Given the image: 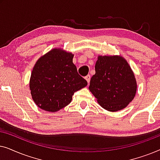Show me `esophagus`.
Listing matches in <instances>:
<instances>
[{
	"instance_id": "1",
	"label": "esophagus",
	"mask_w": 160,
	"mask_h": 160,
	"mask_svg": "<svg viewBox=\"0 0 160 160\" xmlns=\"http://www.w3.org/2000/svg\"><path fill=\"white\" fill-rule=\"evenodd\" d=\"M84 78H85V79L87 80V82H88V84H89V82H90V76H89V75H87V76H85Z\"/></svg>"
}]
</instances>
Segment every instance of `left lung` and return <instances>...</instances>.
<instances>
[{
  "mask_svg": "<svg viewBox=\"0 0 160 160\" xmlns=\"http://www.w3.org/2000/svg\"><path fill=\"white\" fill-rule=\"evenodd\" d=\"M89 89L100 106L108 111H117L128 106L135 98L137 83L134 73L122 57L98 56Z\"/></svg>",
  "mask_w": 160,
  "mask_h": 160,
  "instance_id": "left-lung-1",
  "label": "left lung"
}]
</instances>
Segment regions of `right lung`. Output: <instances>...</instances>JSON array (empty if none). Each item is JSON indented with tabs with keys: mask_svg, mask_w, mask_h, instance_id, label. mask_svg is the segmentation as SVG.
Returning <instances> with one entry per match:
<instances>
[{
	"mask_svg": "<svg viewBox=\"0 0 160 160\" xmlns=\"http://www.w3.org/2000/svg\"><path fill=\"white\" fill-rule=\"evenodd\" d=\"M71 52L56 48L37 60L30 76V89L40 108L58 111L71 102L75 92L87 85L78 73Z\"/></svg>",
	"mask_w": 160,
	"mask_h": 160,
	"instance_id": "right-lung-1",
	"label": "right lung"
}]
</instances>
